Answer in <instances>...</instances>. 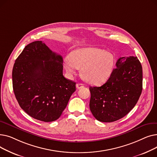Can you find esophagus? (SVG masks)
Here are the masks:
<instances>
[{"mask_svg": "<svg viewBox=\"0 0 157 157\" xmlns=\"http://www.w3.org/2000/svg\"><path fill=\"white\" fill-rule=\"evenodd\" d=\"M83 87H84V85L83 84H82V83H78V84H76V88L78 89H80V88H83Z\"/></svg>", "mask_w": 157, "mask_h": 157, "instance_id": "34e87169", "label": "esophagus"}]
</instances>
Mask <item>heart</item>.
Returning <instances> with one entry per match:
<instances>
[{"mask_svg": "<svg viewBox=\"0 0 157 157\" xmlns=\"http://www.w3.org/2000/svg\"><path fill=\"white\" fill-rule=\"evenodd\" d=\"M113 55L96 48L77 49L65 59L63 66L69 75H74L77 69H81L82 75L89 83L100 85L108 79L114 67Z\"/></svg>", "mask_w": 157, "mask_h": 157, "instance_id": "1", "label": "heart"}]
</instances>
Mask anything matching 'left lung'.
Listing matches in <instances>:
<instances>
[{"label":"left lung","instance_id":"obj_1","mask_svg":"<svg viewBox=\"0 0 157 157\" xmlns=\"http://www.w3.org/2000/svg\"><path fill=\"white\" fill-rule=\"evenodd\" d=\"M101 86H90V109L101 122L121 119L134 108L143 90L142 65L136 56L120 57Z\"/></svg>","mask_w":157,"mask_h":157}]
</instances>
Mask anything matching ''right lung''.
I'll return each instance as SVG.
<instances>
[{"instance_id":"add662e5","label":"right lung","mask_w":157,"mask_h":157,"mask_svg":"<svg viewBox=\"0 0 157 157\" xmlns=\"http://www.w3.org/2000/svg\"><path fill=\"white\" fill-rule=\"evenodd\" d=\"M13 91L21 108L36 120L59 119L76 91V83L63 75V59L42 41L25 47L15 60Z\"/></svg>"}]
</instances>
